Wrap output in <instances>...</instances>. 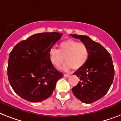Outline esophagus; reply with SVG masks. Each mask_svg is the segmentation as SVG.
I'll return each instance as SVG.
<instances>
[{
	"mask_svg": "<svg viewBox=\"0 0 121 121\" xmlns=\"http://www.w3.org/2000/svg\"><path fill=\"white\" fill-rule=\"evenodd\" d=\"M69 75L68 74H64V77L65 78H68Z\"/></svg>",
	"mask_w": 121,
	"mask_h": 121,
	"instance_id": "esophagus-1",
	"label": "esophagus"
}]
</instances>
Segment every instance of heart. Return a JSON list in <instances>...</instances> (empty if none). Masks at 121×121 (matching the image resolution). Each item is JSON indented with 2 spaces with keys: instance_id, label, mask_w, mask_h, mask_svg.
<instances>
[{
  "instance_id": "1",
  "label": "heart",
  "mask_w": 121,
  "mask_h": 121,
  "mask_svg": "<svg viewBox=\"0 0 121 121\" xmlns=\"http://www.w3.org/2000/svg\"><path fill=\"white\" fill-rule=\"evenodd\" d=\"M89 50L84 43L72 39L61 42L60 49L52 48L49 51V58L52 63L55 66H60L65 61L66 62L62 69L68 71L73 68L78 70L82 68L88 61Z\"/></svg>"
}]
</instances>
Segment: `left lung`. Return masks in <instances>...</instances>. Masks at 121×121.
<instances>
[{
	"instance_id": "8db88e82",
	"label": "left lung",
	"mask_w": 121,
	"mask_h": 121,
	"mask_svg": "<svg viewBox=\"0 0 121 121\" xmlns=\"http://www.w3.org/2000/svg\"><path fill=\"white\" fill-rule=\"evenodd\" d=\"M89 48V57L82 68L74 73L81 82L72 89L76 98L84 103H92L105 95L112 83L114 69L111 56L101 44L87 35L71 34Z\"/></svg>"
}]
</instances>
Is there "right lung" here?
I'll return each instance as SVG.
<instances>
[{
    "label": "right lung",
    "mask_w": 121,
    "mask_h": 121,
    "mask_svg": "<svg viewBox=\"0 0 121 121\" xmlns=\"http://www.w3.org/2000/svg\"><path fill=\"white\" fill-rule=\"evenodd\" d=\"M63 34L43 32L20 42L9 55L7 74L15 92L21 98L40 102L50 97L63 77L49 58V51Z\"/></svg>",
    "instance_id": "1"
}]
</instances>
